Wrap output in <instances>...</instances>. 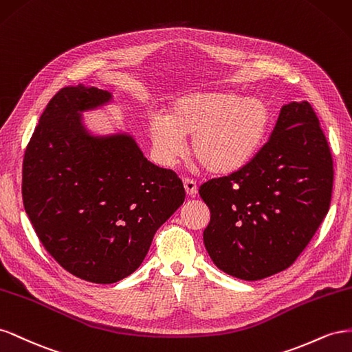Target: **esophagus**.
Here are the masks:
<instances>
[{
    "label": "esophagus",
    "mask_w": 352,
    "mask_h": 352,
    "mask_svg": "<svg viewBox=\"0 0 352 352\" xmlns=\"http://www.w3.org/2000/svg\"><path fill=\"white\" fill-rule=\"evenodd\" d=\"M183 184H184V188H186V193H187V196H190V197H195V196H196V193H197V184L193 182V179L184 178V179H183Z\"/></svg>",
    "instance_id": "1"
}]
</instances>
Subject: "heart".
Returning a JSON list of instances; mask_svg holds the SVG:
<instances>
[{
  "instance_id": "heart-1",
  "label": "heart",
  "mask_w": 352,
  "mask_h": 352,
  "mask_svg": "<svg viewBox=\"0 0 352 352\" xmlns=\"http://www.w3.org/2000/svg\"><path fill=\"white\" fill-rule=\"evenodd\" d=\"M273 115L258 97L234 91H196L175 98L168 115L148 118V135L159 164L174 165L190 152L208 173L228 175L245 168L267 142Z\"/></svg>"
}]
</instances>
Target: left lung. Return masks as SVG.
I'll list each match as a JSON object with an SVG mask.
<instances>
[{
    "label": "left lung",
    "instance_id": "obj_1",
    "mask_svg": "<svg viewBox=\"0 0 352 352\" xmlns=\"http://www.w3.org/2000/svg\"><path fill=\"white\" fill-rule=\"evenodd\" d=\"M332 188L333 160L314 109L305 100L283 104L252 162L199 188L210 210V259L249 282L286 270L327 215Z\"/></svg>",
    "mask_w": 352,
    "mask_h": 352
}]
</instances>
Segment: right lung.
I'll return each mask as SVG.
<instances>
[{"instance_id":"obj_1","label":"right lung","mask_w":352,"mask_h":352,"mask_svg":"<svg viewBox=\"0 0 352 352\" xmlns=\"http://www.w3.org/2000/svg\"><path fill=\"white\" fill-rule=\"evenodd\" d=\"M112 102L96 87L62 88L23 159V205L36 236L70 274L98 285L133 274L186 197L182 179L148 162L133 135L85 126L84 112Z\"/></svg>"}]
</instances>
